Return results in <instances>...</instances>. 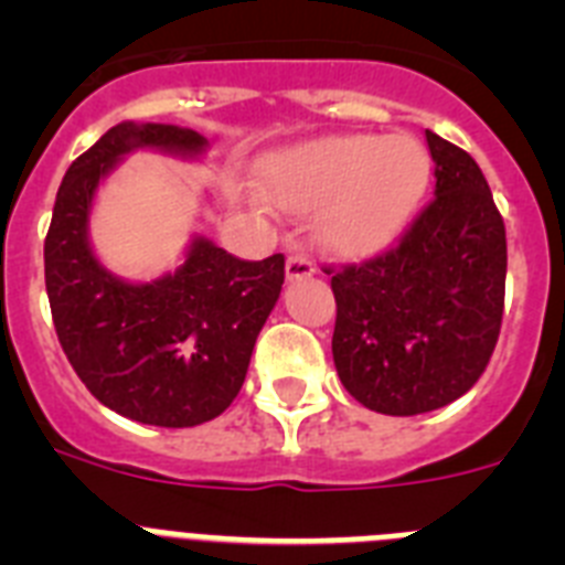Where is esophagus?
I'll use <instances>...</instances> for the list:
<instances>
[{
    "label": "esophagus",
    "mask_w": 565,
    "mask_h": 565,
    "mask_svg": "<svg viewBox=\"0 0 565 565\" xmlns=\"http://www.w3.org/2000/svg\"><path fill=\"white\" fill-rule=\"evenodd\" d=\"M313 271H317V268H313L311 257H306V254H291V257L286 259V277L291 279V282L313 277Z\"/></svg>",
    "instance_id": "1"
}]
</instances>
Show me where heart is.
Segmentation results:
<instances>
[{
    "instance_id": "b5f03b06",
    "label": "heart",
    "mask_w": 565,
    "mask_h": 565,
    "mask_svg": "<svg viewBox=\"0 0 565 565\" xmlns=\"http://www.w3.org/2000/svg\"><path fill=\"white\" fill-rule=\"evenodd\" d=\"M430 178V152L407 132L331 135L274 154L259 169L277 206L317 212V239L339 257H371L391 246Z\"/></svg>"
}]
</instances>
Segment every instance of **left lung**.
<instances>
[{
    "label": "left lung",
    "instance_id": "1",
    "mask_svg": "<svg viewBox=\"0 0 565 565\" xmlns=\"http://www.w3.org/2000/svg\"><path fill=\"white\" fill-rule=\"evenodd\" d=\"M436 198L398 246L344 266L333 364L367 411L418 416L456 402L495 351L507 286V228L478 163L427 129ZM331 274V271H328Z\"/></svg>",
    "mask_w": 565,
    "mask_h": 565
}]
</instances>
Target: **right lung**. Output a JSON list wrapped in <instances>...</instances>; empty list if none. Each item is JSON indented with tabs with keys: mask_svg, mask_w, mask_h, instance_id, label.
Returning <instances> with one entry per match:
<instances>
[{
	"mask_svg": "<svg viewBox=\"0 0 565 565\" xmlns=\"http://www.w3.org/2000/svg\"><path fill=\"white\" fill-rule=\"evenodd\" d=\"M206 147L174 124H115L70 163L44 239L50 311L73 371L104 407L154 427L212 422L234 402L282 291L286 257L248 263L194 234L174 271L129 282L93 252L89 212L135 149L201 158Z\"/></svg>",
	"mask_w": 565,
	"mask_h": 565,
	"instance_id": "obj_1",
	"label": "right lung"
}]
</instances>
